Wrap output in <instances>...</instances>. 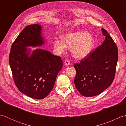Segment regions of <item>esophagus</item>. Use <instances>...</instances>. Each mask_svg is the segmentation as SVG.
Wrapping results in <instances>:
<instances>
[{
    "mask_svg": "<svg viewBox=\"0 0 126 126\" xmlns=\"http://www.w3.org/2000/svg\"><path fill=\"white\" fill-rule=\"evenodd\" d=\"M64 64L66 65H69L70 64V61H69V60H68V59H66L64 62Z\"/></svg>",
    "mask_w": 126,
    "mask_h": 126,
    "instance_id": "1",
    "label": "esophagus"
}]
</instances>
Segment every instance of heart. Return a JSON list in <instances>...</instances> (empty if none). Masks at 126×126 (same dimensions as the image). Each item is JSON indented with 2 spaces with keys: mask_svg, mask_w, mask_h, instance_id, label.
Instances as JSON below:
<instances>
[{
  "mask_svg": "<svg viewBox=\"0 0 126 126\" xmlns=\"http://www.w3.org/2000/svg\"><path fill=\"white\" fill-rule=\"evenodd\" d=\"M95 40L92 34L85 31L66 34L62 39H56L53 46L58 55L64 53L66 48L71 47V53L77 58H83L89 54L95 46Z\"/></svg>",
  "mask_w": 126,
  "mask_h": 126,
  "instance_id": "heart-1",
  "label": "heart"
}]
</instances>
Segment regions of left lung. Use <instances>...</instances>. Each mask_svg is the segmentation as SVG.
I'll list each match as a JSON object with an SVG mask.
<instances>
[{"mask_svg":"<svg viewBox=\"0 0 126 126\" xmlns=\"http://www.w3.org/2000/svg\"><path fill=\"white\" fill-rule=\"evenodd\" d=\"M102 31L106 36L102 44L91 51L79 63L74 65L76 70L75 85L85 97L100 94L110 86L115 78L118 50L107 31L103 28Z\"/></svg>","mask_w":126,"mask_h":126,"instance_id":"left-lung-1","label":"left lung"}]
</instances>
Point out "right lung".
Segmentation results:
<instances>
[{
    "instance_id": "add662e5",
    "label": "right lung",
    "mask_w": 126,
    "mask_h": 126,
    "mask_svg": "<svg viewBox=\"0 0 126 126\" xmlns=\"http://www.w3.org/2000/svg\"><path fill=\"white\" fill-rule=\"evenodd\" d=\"M38 24L23 29L11 47L9 63L16 87L24 94L35 99H43L49 94L56 77L62 68L60 56L41 49L30 55L28 47H40L44 43Z\"/></svg>"
}]
</instances>
